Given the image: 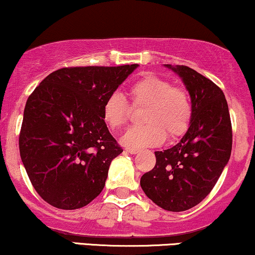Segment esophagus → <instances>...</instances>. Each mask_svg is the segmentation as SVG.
<instances>
[{"mask_svg":"<svg viewBox=\"0 0 255 255\" xmlns=\"http://www.w3.org/2000/svg\"><path fill=\"white\" fill-rule=\"evenodd\" d=\"M126 151L130 153V154H136V153H139V149L136 148H126Z\"/></svg>","mask_w":255,"mask_h":255,"instance_id":"obj_1","label":"esophagus"}]
</instances>
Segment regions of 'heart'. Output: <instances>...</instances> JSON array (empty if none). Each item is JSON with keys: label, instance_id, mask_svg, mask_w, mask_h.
I'll use <instances>...</instances> for the list:
<instances>
[{"label": "heart", "instance_id": "1", "mask_svg": "<svg viewBox=\"0 0 255 255\" xmlns=\"http://www.w3.org/2000/svg\"><path fill=\"white\" fill-rule=\"evenodd\" d=\"M133 106L146 107L142 121L146 125L130 127L122 135L121 142L128 148L159 146L165 136L177 139L188 130L192 119V103L189 94L173 87L167 79L146 73L128 89ZM130 108L119 93L110 94L104 101L102 116L112 129L125 126Z\"/></svg>", "mask_w": 255, "mask_h": 255}]
</instances>
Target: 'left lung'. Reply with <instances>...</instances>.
Instances as JSON below:
<instances>
[{
  "mask_svg": "<svg viewBox=\"0 0 255 255\" xmlns=\"http://www.w3.org/2000/svg\"><path fill=\"white\" fill-rule=\"evenodd\" d=\"M190 95L192 119L179 142L154 152L155 166L141 177L147 197L168 211H184L209 195L232 153V124L225 94L214 82L184 65H165Z\"/></svg>",
  "mask_w": 255,
  "mask_h": 255,
  "instance_id": "8db88e82",
  "label": "left lung"
}]
</instances>
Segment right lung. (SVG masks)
Returning <instances> with one entry per match:
<instances>
[{
	"label": "right lung",
	"mask_w": 255,
	"mask_h": 255,
	"mask_svg": "<svg viewBox=\"0 0 255 255\" xmlns=\"http://www.w3.org/2000/svg\"><path fill=\"white\" fill-rule=\"evenodd\" d=\"M137 66L64 67L28 97L20 155L30 183L48 204L79 209L101 194L112 160L124 151L104 122L103 103Z\"/></svg>",
	"instance_id": "obj_1"
}]
</instances>
